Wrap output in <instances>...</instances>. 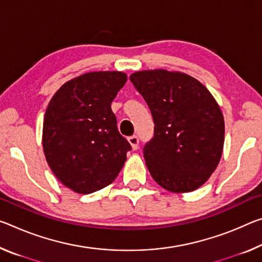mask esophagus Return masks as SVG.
Segmentation results:
<instances>
[{"mask_svg": "<svg viewBox=\"0 0 262 262\" xmlns=\"http://www.w3.org/2000/svg\"><path fill=\"white\" fill-rule=\"evenodd\" d=\"M128 141H129L130 146H132L133 149H134V150H136V149L139 148V138H138V136H136V135L129 136V138H128Z\"/></svg>", "mask_w": 262, "mask_h": 262, "instance_id": "1", "label": "esophagus"}]
</instances>
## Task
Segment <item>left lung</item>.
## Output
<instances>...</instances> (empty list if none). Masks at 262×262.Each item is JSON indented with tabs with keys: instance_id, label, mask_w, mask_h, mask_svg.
Masks as SVG:
<instances>
[{
	"instance_id": "8db88e82",
	"label": "left lung",
	"mask_w": 262,
	"mask_h": 262,
	"mask_svg": "<svg viewBox=\"0 0 262 262\" xmlns=\"http://www.w3.org/2000/svg\"><path fill=\"white\" fill-rule=\"evenodd\" d=\"M129 79L155 124L143 148L150 175L171 192L198 189L217 168L223 152L225 124L217 101L197 79L182 72L149 70Z\"/></svg>"
}]
</instances>
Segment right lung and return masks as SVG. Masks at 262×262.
Wrapping results in <instances>:
<instances>
[{
	"label": "right lung",
	"mask_w": 262,
	"mask_h": 262,
	"mask_svg": "<svg viewBox=\"0 0 262 262\" xmlns=\"http://www.w3.org/2000/svg\"><path fill=\"white\" fill-rule=\"evenodd\" d=\"M127 81L118 71L85 73L53 95L43 122V149L52 172L74 192L113 182L132 146L120 134L111 103Z\"/></svg>",
	"instance_id": "obj_1"
}]
</instances>
